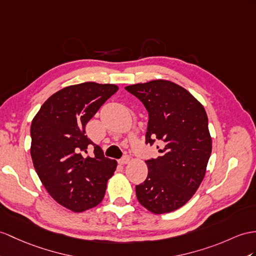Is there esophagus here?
<instances>
[{"label":"esophagus","mask_w":256,"mask_h":256,"mask_svg":"<svg viewBox=\"0 0 256 256\" xmlns=\"http://www.w3.org/2000/svg\"><path fill=\"white\" fill-rule=\"evenodd\" d=\"M129 160H130V156H129V155H124V156L120 160V165H126V164L129 163Z\"/></svg>","instance_id":"34e87169"}]
</instances>
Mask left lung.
<instances>
[{"mask_svg": "<svg viewBox=\"0 0 256 256\" xmlns=\"http://www.w3.org/2000/svg\"><path fill=\"white\" fill-rule=\"evenodd\" d=\"M148 113L146 142L163 141L160 156L146 160L148 177L136 186L143 208L154 214L176 210L200 186L212 153L208 120L203 105L172 81L156 79L124 86Z\"/></svg>", "mask_w": 256, "mask_h": 256, "instance_id": "left-lung-1", "label": "left lung"}]
</instances>
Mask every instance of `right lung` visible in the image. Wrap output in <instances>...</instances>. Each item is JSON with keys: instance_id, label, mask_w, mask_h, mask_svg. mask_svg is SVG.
<instances>
[{"instance_id": "1", "label": "right lung", "mask_w": 256, "mask_h": 256, "mask_svg": "<svg viewBox=\"0 0 256 256\" xmlns=\"http://www.w3.org/2000/svg\"><path fill=\"white\" fill-rule=\"evenodd\" d=\"M118 90L116 84L88 81L68 86L43 103L31 122L30 154L42 184L54 200L74 213L96 208L103 200L108 180L117 162L104 158L96 145L95 156H82L93 142L86 124Z\"/></svg>"}]
</instances>
